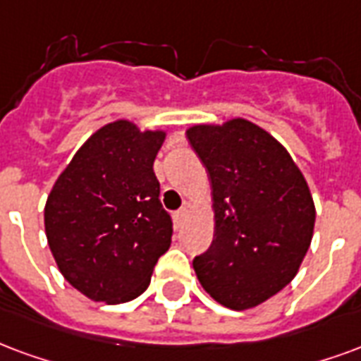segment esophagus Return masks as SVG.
<instances>
[{"instance_id": "obj_1", "label": "esophagus", "mask_w": 361, "mask_h": 361, "mask_svg": "<svg viewBox=\"0 0 361 361\" xmlns=\"http://www.w3.org/2000/svg\"><path fill=\"white\" fill-rule=\"evenodd\" d=\"M185 214H188V208L183 207V208H180V210H178L176 214H173V218H176V221H181L183 218H185Z\"/></svg>"}]
</instances>
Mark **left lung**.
<instances>
[{
  "label": "left lung",
  "instance_id": "8db88e82",
  "mask_svg": "<svg viewBox=\"0 0 361 361\" xmlns=\"http://www.w3.org/2000/svg\"><path fill=\"white\" fill-rule=\"evenodd\" d=\"M188 140L212 185L214 241L193 260L202 289L231 310L266 302L293 281L308 252L316 207L300 168L245 118L195 124Z\"/></svg>",
  "mask_w": 361,
  "mask_h": 361
}]
</instances>
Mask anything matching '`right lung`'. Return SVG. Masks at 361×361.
<instances>
[{
    "label": "right lung",
    "mask_w": 361,
    "mask_h": 361,
    "mask_svg": "<svg viewBox=\"0 0 361 361\" xmlns=\"http://www.w3.org/2000/svg\"><path fill=\"white\" fill-rule=\"evenodd\" d=\"M164 130L114 120L92 133L61 172L44 208L59 271L95 302H130L172 243L153 170Z\"/></svg>",
    "instance_id": "right-lung-1"
}]
</instances>
